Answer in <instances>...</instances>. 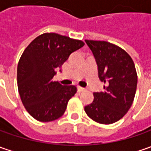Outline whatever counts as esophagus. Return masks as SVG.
Returning <instances> with one entry per match:
<instances>
[{"label":"esophagus","mask_w":151,"mask_h":151,"mask_svg":"<svg viewBox=\"0 0 151 151\" xmlns=\"http://www.w3.org/2000/svg\"><path fill=\"white\" fill-rule=\"evenodd\" d=\"M77 90H78V91H85L86 89H85L84 87H81V86H78V87H77Z\"/></svg>","instance_id":"34e87169"}]
</instances>
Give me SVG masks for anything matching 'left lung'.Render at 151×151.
I'll use <instances>...</instances> for the list:
<instances>
[{
  "mask_svg": "<svg viewBox=\"0 0 151 151\" xmlns=\"http://www.w3.org/2000/svg\"><path fill=\"white\" fill-rule=\"evenodd\" d=\"M95 57L98 76L106 86L94 92L93 101L85 107L87 116L98 124H112L121 119L134 101L137 72L129 55L122 48L106 41L85 40Z\"/></svg>",
  "mask_w": 151,
  "mask_h": 151,
  "instance_id": "obj_1",
  "label": "left lung"
}]
</instances>
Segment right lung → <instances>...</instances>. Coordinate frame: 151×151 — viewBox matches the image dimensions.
Wrapping results in <instances>:
<instances>
[{
	"mask_svg": "<svg viewBox=\"0 0 151 151\" xmlns=\"http://www.w3.org/2000/svg\"><path fill=\"white\" fill-rule=\"evenodd\" d=\"M81 40L55 32L34 38L17 65V87L27 113L39 122H51L64 114L76 86H63L53 78L74 51L84 46Z\"/></svg>",
	"mask_w": 151,
	"mask_h": 151,
	"instance_id": "add662e5",
	"label": "right lung"
}]
</instances>
